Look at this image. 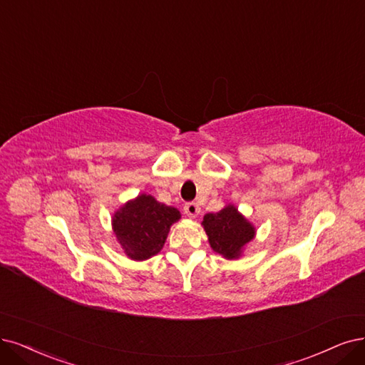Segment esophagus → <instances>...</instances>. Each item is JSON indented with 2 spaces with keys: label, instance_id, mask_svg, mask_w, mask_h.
Here are the masks:
<instances>
[{
  "label": "esophagus",
  "instance_id": "esophagus-1",
  "mask_svg": "<svg viewBox=\"0 0 365 365\" xmlns=\"http://www.w3.org/2000/svg\"><path fill=\"white\" fill-rule=\"evenodd\" d=\"M183 210H185V213H186L190 218H195L197 215L200 213V207H198L197 203H194V201H191V203H186L185 207H183Z\"/></svg>",
  "mask_w": 365,
  "mask_h": 365
}]
</instances>
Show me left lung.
Segmentation results:
<instances>
[{
    "mask_svg": "<svg viewBox=\"0 0 365 365\" xmlns=\"http://www.w3.org/2000/svg\"><path fill=\"white\" fill-rule=\"evenodd\" d=\"M201 224L212 250L228 260L239 259L255 236L254 225L233 205H227L217 213H206Z\"/></svg>",
    "mask_w": 365,
    "mask_h": 365,
    "instance_id": "obj_1",
    "label": "left lung"
}]
</instances>
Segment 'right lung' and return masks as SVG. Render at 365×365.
Masks as SVG:
<instances>
[{"label": "right lung", "instance_id": "1", "mask_svg": "<svg viewBox=\"0 0 365 365\" xmlns=\"http://www.w3.org/2000/svg\"><path fill=\"white\" fill-rule=\"evenodd\" d=\"M180 212L147 194L121 206L113 217V230L125 254L132 260H147L164 247L170 227Z\"/></svg>", "mask_w": 365, "mask_h": 365}]
</instances>
